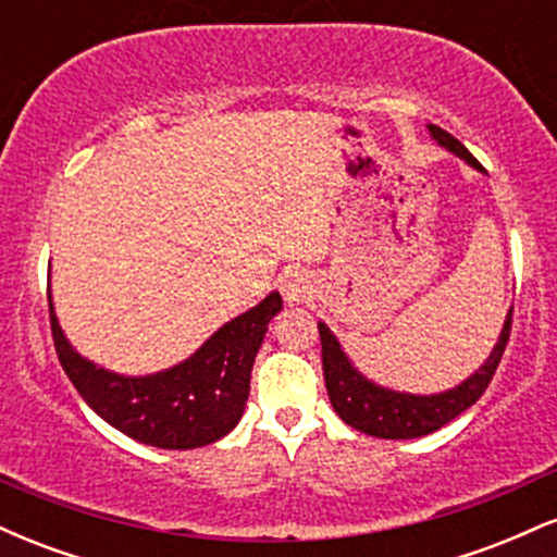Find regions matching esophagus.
I'll list each match as a JSON object with an SVG mask.
<instances>
[{
  "label": "esophagus",
  "mask_w": 557,
  "mask_h": 557,
  "mask_svg": "<svg viewBox=\"0 0 557 557\" xmlns=\"http://www.w3.org/2000/svg\"><path fill=\"white\" fill-rule=\"evenodd\" d=\"M280 290H283L285 304H304V300L311 298L314 293V285L309 283L304 272H287L283 280H280Z\"/></svg>",
  "instance_id": "obj_1"
}]
</instances>
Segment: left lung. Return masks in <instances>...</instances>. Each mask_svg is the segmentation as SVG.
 <instances>
[{"instance_id": "obj_1", "label": "left lung", "mask_w": 557, "mask_h": 557, "mask_svg": "<svg viewBox=\"0 0 557 557\" xmlns=\"http://www.w3.org/2000/svg\"><path fill=\"white\" fill-rule=\"evenodd\" d=\"M426 127H430L432 138L437 140L443 149L461 157L463 162L471 164V168L482 170V164L469 154V149H466L461 140L453 138L450 133H445L443 127L437 125ZM510 319H513V306L508 309L503 332L500 337H497L492 354L487 356V361H484L469 380H463L461 385L434 395H411L374 385L372 380H367V376L350 363V359L345 356V350L341 348V343L332 335L327 324L319 322L324 385H327L332 408H335L337 417H341L348 426L380 440H413L437 432L440 426H445L447 421L461 417L466 408L474 406V403L484 395L492 376H495L497 363L503 359L505 345H508Z\"/></svg>"}]
</instances>
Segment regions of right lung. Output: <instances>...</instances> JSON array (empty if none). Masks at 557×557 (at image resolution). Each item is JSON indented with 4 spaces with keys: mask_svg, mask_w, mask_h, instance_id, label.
<instances>
[{
    "mask_svg": "<svg viewBox=\"0 0 557 557\" xmlns=\"http://www.w3.org/2000/svg\"><path fill=\"white\" fill-rule=\"evenodd\" d=\"M280 309L283 298L270 293L222 324L190 359L157 374L123 376L83 359L67 343L49 296L57 356L81 398L114 430L164 450L212 445L235 430L251 389L253 359Z\"/></svg>",
    "mask_w": 557,
    "mask_h": 557,
    "instance_id": "right-lung-1",
    "label": "right lung"
}]
</instances>
